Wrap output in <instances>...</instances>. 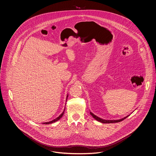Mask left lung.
<instances>
[{
    "label": "left lung",
    "instance_id": "1",
    "mask_svg": "<svg viewBox=\"0 0 156 156\" xmlns=\"http://www.w3.org/2000/svg\"><path fill=\"white\" fill-rule=\"evenodd\" d=\"M90 114H91L92 116L93 117V118H95L96 120H97L98 121L100 122H101V123H112L119 122L124 120V119L127 118V117L129 116V115H127V116H126L125 117L122 118V119H118V120H105V119H101V118H99L98 116L95 115V114H93L92 112H90Z\"/></svg>",
    "mask_w": 156,
    "mask_h": 156
}]
</instances>
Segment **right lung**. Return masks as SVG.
Wrapping results in <instances>:
<instances>
[{
    "mask_svg": "<svg viewBox=\"0 0 156 156\" xmlns=\"http://www.w3.org/2000/svg\"><path fill=\"white\" fill-rule=\"evenodd\" d=\"M68 95H67V96H66V101H67V99H68ZM65 109L63 111V112L61 113L57 118H55V119H53L52 121H51L50 122H44V123H43V124H46V125H48V124H51V123H54V122H55L57 121L58 120H59L60 118L62 117V115H63V114L64 113Z\"/></svg>",
    "mask_w": 156,
    "mask_h": 156,
    "instance_id": "obj_1",
    "label": "right lung"
}]
</instances>
